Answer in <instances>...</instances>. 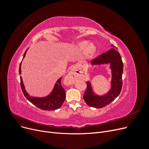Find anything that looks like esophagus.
Here are the masks:
<instances>
[{"label":"esophagus","mask_w":149,"mask_h":149,"mask_svg":"<svg viewBox=\"0 0 149 149\" xmlns=\"http://www.w3.org/2000/svg\"><path fill=\"white\" fill-rule=\"evenodd\" d=\"M81 78V74L79 72L76 70L75 68H73L66 76L67 84H72L75 80Z\"/></svg>","instance_id":"esophagus-1"}]
</instances>
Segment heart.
I'll list each match as a JSON object with an SVG mask.
<instances>
[{
    "label": "heart",
    "mask_w": 149,
    "mask_h": 149,
    "mask_svg": "<svg viewBox=\"0 0 149 149\" xmlns=\"http://www.w3.org/2000/svg\"><path fill=\"white\" fill-rule=\"evenodd\" d=\"M78 48L79 50H83L85 49V55L88 58H90L93 56L94 53L96 52V48L94 45L92 43H89L87 41H83L81 42H79L77 45Z\"/></svg>",
    "instance_id": "heart-1"
}]
</instances>
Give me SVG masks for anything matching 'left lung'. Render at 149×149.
Instances as JSON below:
<instances>
[{
	"mask_svg": "<svg viewBox=\"0 0 149 149\" xmlns=\"http://www.w3.org/2000/svg\"><path fill=\"white\" fill-rule=\"evenodd\" d=\"M111 47L114 48H111L91 62V66L109 64V68L111 71V89L103 95L96 94L93 91L91 81L86 82L87 88L83 96L84 100L88 106L94 108H102L113 101L119 95L123 86V63L117 48L114 45Z\"/></svg>",
	"mask_w": 149,
	"mask_h": 149,
	"instance_id": "1",
	"label": "left lung"
}]
</instances>
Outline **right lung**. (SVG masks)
<instances>
[{"label":"right lung","instance_id":"1","mask_svg":"<svg viewBox=\"0 0 149 149\" xmlns=\"http://www.w3.org/2000/svg\"><path fill=\"white\" fill-rule=\"evenodd\" d=\"M29 49V48H28ZM28 49L25 51L23 58H25V55L27 52ZM21 65L22 62L20 64L19 67V74H20L21 71ZM61 78L58 79L56 82L55 84V86L52 89V92L49 93L48 95L44 96V97H35L31 96L30 94L26 92L25 85L23 83L22 76H20V86L25 97L27 100L32 103L33 105L37 106L42 110H47V111H52V110H56L59 109L63 104L65 97H66V93L64 89L63 88L61 85Z\"/></svg>","mask_w":149,"mask_h":149}]
</instances>
